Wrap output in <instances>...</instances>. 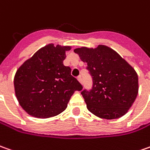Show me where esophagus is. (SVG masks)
<instances>
[{
  "label": "esophagus",
  "instance_id": "obj_1",
  "mask_svg": "<svg viewBox=\"0 0 150 150\" xmlns=\"http://www.w3.org/2000/svg\"><path fill=\"white\" fill-rule=\"evenodd\" d=\"M77 80H78L79 82H81V83H82V77H81V76L77 77Z\"/></svg>",
  "mask_w": 150,
  "mask_h": 150
}]
</instances>
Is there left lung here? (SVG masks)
Returning a JSON list of instances; mask_svg holds the SVG:
<instances>
[{
    "mask_svg": "<svg viewBox=\"0 0 150 150\" xmlns=\"http://www.w3.org/2000/svg\"><path fill=\"white\" fill-rule=\"evenodd\" d=\"M92 78L91 89L81 91L88 110L103 119L124 115L138 94V76L129 63L104 45L74 49Z\"/></svg>",
    "mask_w": 150,
    "mask_h": 150,
    "instance_id": "1",
    "label": "left lung"
}]
</instances>
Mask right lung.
Returning <instances> with one entry per match:
<instances>
[{
  "label": "right lung",
  "instance_id": "1",
  "mask_svg": "<svg viewBox=\"0 0 150 150\" xmlns=\"http://www.w3.org/2000/svg\"><path fill=\"white\" fill-rule=\"evenodd\" d=\"M70 47L48 45L37 51L17 70L14 86L17 100L28 114L49 118L63 112L82 84L63 65Z\"/></svg>",
  "mask_w": 150,
  "mask_h": 150
}]
</instances>
